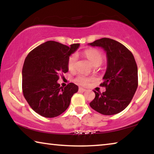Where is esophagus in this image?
Returning <instances> with one entry per match:
<instances>
[{
    "mask_svg": "<svg viewBox=\"0 0 154 154\" xmlns=\"http://www.w3.org/2000/svg\"><path fill=\"white\" fill-rule=\"evenodd\" d=\"M87 90L85 89V88H79V91H80V92H85Z\"/></svg>",
    "mask_w": 154,
    "mask_h": 154,
    "instance_id": "34e87169",
    "label": "esophagus"
}]
</instances>
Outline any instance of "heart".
Masks as SVG:
<instances>
[{"mask_svg":"<svg viewBox=\"0 0 154 154\" xmlns=\"http://www.w3.org/2000/svg\"><path fill=\"white\" fill-rule=\"evenodd\" d=\"M83 54L89 60L94 66H99L103 62V56L100 51L95 49H88L83 51ZM77 62V56L72 54L68 59L67 66L70 71H73ZM94 80V77H88L84 75L79 74L75 78V82L82 85H87Z\"/></svg>","mask_w":154,"mask_h":154,"instance_id":"heart-1","label":"heart"}]
</instances>
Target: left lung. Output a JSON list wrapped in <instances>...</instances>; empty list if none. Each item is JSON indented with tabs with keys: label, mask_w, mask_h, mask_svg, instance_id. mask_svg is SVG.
<instances>
[{
	"label": "left lung",
	"mask_w": 154,
	"mask_h": 154,
	"mask_svg": "<svg viewBox=\"0 0 154 154\" xmlns=\"http://www.w3.org/2000/svg\"><path fill=\"white\" fill-rule=\"evenodd\" d=\"M90 45L103 48L107 56V69L104 82L100 84L106 91L100 93L94 90L96 96L90 105L105 116L118 113L131 102L138 87V69L133 54L122 43L109 38Z\"/></svg>",
	"instance_id": "1"
}]
</instances>
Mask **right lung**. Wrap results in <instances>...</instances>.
<instances>
[{"mask_svg": "<svg viewBox=\"0 0 154 154\" xmlns=\"http://www.w3.org/2000/svg\"><path fill=\"white\" fill-rule=\"evenodd\" d=\"M49 41L28 54L22 69V92L28 105L45 118H55L66 110L78 86L69 83L62 88L57 83L60 76L69 71L70 55L79 48Z\"/></svg>", "mask_w": 154, "mask_h": 154, "instance_id": "add662e5", "label": "right lung"}]
</instances>
